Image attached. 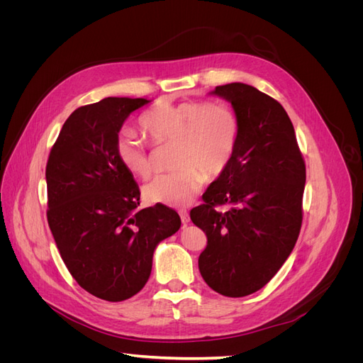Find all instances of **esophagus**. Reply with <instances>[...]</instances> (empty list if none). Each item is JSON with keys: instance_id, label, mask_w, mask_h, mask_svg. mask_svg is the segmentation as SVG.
<instances>
[{"instance_id": "obj_1", "label": "esophagus", "mask_w": 363, "mask_h": 363, "mask_svg": "<svg viewBox=\"0 0 363 363\" xmlns=\"http://www.w3.org/2000/svg\"><path fill=\"white\" fill-rule=\"evenodd\" d=\"M179 213H180V218H182V223H183V224H188V223L191 221V218H189V213H188V212H186V211H180Z\"/></svg>"}]
</instances>
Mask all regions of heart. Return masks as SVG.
<instances>
[{
	"mask_svg": "<svg viewBox=\"0 0 363 363\" xmlns=\"http://www.w3.org/2000/svg\"><path fill=\"white\" fill-rule=\"evenodd\" d=\"M140 127L155 144L175 140V169L156 175L144 186L147 201L171 207L188 206L207 177L221 174L233 157L239 138L236 113L219 103H160L140 118ZM123 167L138 177L151 172L150 152L133 130L116 142Z\"/></svg>",
	"mask_w": 363,
	"mask_h": 363,
	"instance_id": "heart-1",
	"label": "heart"
}]
</instances>
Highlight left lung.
Masks as SVG:
<instances>
[{
	"instance_id": "8db88e82",
	"label": "left lung",
	"mask_w": 363,
	"mask_h": 363,
	"mask_svg": "<svg viewBox=\"0 0 363 363\" xmlns=\"http://www.w3.org/2000/svg\"><path fill=\"white\" fill-rule=\"evenodd\" d=\"M239 121L228 167L191 211L207 236L199 257L204 281L225 296L262 289L289 257L301 228L306 164L295 130L279 101L245 83L216 86ZM216 203H228L223 214Z\"/></svg>"
}]
</instances>
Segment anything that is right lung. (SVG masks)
Returning <instances> with one entry per match:
<instances>
[{
	"label": "right lung",
	"mask_w": 363,
	"mask_h": 363,
	"mask_svg": "<svg viewBox=\"0 0 363 363\" xmlns=\"http://www.w3.org/2000/svg\"><path fill=\"white\" fill-rule=\"evenodd\" d=\"M151 103L113 98L65 121L47 163L48 224L75 281L106 301H124L150 279L152 256L182 225L179 213L139 206V186L116 156L125 119Z\"/></svg>",
	"instance_id": "add662e5"
}]
</instances>
